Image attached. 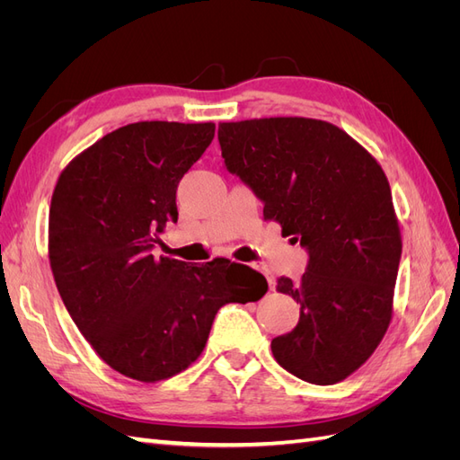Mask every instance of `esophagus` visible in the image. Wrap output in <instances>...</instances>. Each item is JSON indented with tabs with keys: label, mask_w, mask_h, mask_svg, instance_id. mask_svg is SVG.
Listing matches in <instances>:
<instances>
[{
	"label": "esophagus",
	"mask_w": 460,
	"mask_h": 460,
	"mask_svg": "<svg viewBox=\"0 0 460 460\" xmlns=\"http://www.w3.org/2000/svg\"><path fill=\"white\" fill-rule=\"evenodd\" d=\"M255 269H259V270H262V274L264 276H267V282H269V289L270 291H274L276 289V278L267 270V269H264V267H255Z\"/></svg>",
	"instance_id": "34e87169"
}]
</instances>
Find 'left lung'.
Returning <instances> with one entry per match:
<instances>
[{
    "instance_id": "obj_1",
    "label": "left lung",
    "mask_w": 460,
    "mask_h": 460,
    "mask_svg": "<svg viewBox=\"0 0 460 460\" xmlns=\"http://www.w3.org/2000/svg\"><path fill=\"white\" fill-rule=\"evenodd\" d=\"M226 169L309 253L301 280H278L299 323L272 340L278 365L330 385L374 353L394 313L401 232L392 190L370 153L330 122L272 117L220 122Z\"/></svg>"
}]
</instances>
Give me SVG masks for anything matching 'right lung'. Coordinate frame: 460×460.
I'll use <instances>...</instances> for the list:
<instances>
[{
  "label": "right lung",
  "mask_w": 460,
  "mask_h": 460,
  "mask_svg": "<svg viewBox=\"0 0 460 460\" xmlns=\"http://www.w3.org/2000/svg\"><path fill=\"white\" fill-rule=\"evenodd\" d=\"M215 137L213 122L146 120L103 136L66 164L49 207V264L65 307L105 363L153 384L205 349L226 303L259 301L264 276L213 259L155 257L176 188Z\"/></svg>",
  "instance_id": "right-lung-1"
}]
</instances>
